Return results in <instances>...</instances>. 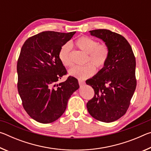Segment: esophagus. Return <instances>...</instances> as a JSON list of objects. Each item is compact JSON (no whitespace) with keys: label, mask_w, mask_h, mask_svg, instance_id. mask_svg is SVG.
<instances>
[{"label":"esophagus","mask_w":151,"mask_h":151,"mask_svg":"<svg viewBox=\"0 0 151 151\" xmlns=\"http://www.w3.org/2000/svg\"><path fill=\"white\" fill-rule=\"evenodd\" d=\"M78 84H79V85H80V86H83V85H84L85 84V82L84 81H82V80H80V79H79V80H78Z\"/></svg>","instance_id":"obj_1"}]
</instances>
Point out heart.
Returning <instances> with one entry per match:
<instances>
[{"instance_id": "b5f03b06", "label": "heart", "mask_w": 151, "mask_h": 151, "mask_svg": "<svg viewBox=\"0 0 151 151\" xmlns=\"http://www.w3.org/2000/svg\"><path fill=\"white\" fill-rule=\"evenodd\" d=\"M76 45L87 54L86 63H92L98 69H102L105 66L109 57V48L106 44H99L98 41L93 38L83 36L76 40ZM70 52L71 45L69 42H66L61 47L58 52V58L64 66L72 65ZM93 65L88 63L82 66H74L68 70V74L80 80L86 79L95 73L96 68Z\"/></svg>"}]
</instances>
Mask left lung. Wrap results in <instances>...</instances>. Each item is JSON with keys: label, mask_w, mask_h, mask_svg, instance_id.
Segmentation results:
<instances>
[{"label": "left lung", "mask_w": 151, "mask_h": 151, "mask_svg": "<svg viewBox=\"0 0 151 151\" xmlns=\"http://www.w3.org/2000/svg\"><path fill=\"white\" fill-rule=\"evenodd\" d=\"M89 32L108 46L109 57L105 66L86 81L94 91L86 107L93 118L111 122L123 116L129 109L137 86L136 60L131 45L122 35L106 29Z\"/></svg>", "instance_id": "obj_1"}]
</instances>
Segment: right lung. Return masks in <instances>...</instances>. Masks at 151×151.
<instances>
[{"label":"right lung","instance_id":"right-lung-1","mask_svg":"<svg viewBox=\"0 0 151 151\" xmlns=\"http://www.w3.org/2000/svg\"><path fill=\"white\" fill-rule=\"evenodd\" d=\"M75 32H40L29 37L20 50L18 91L27 114L40 123L57 121L65 112L70 96L79 88L78 80L71 76L56 84L67 73L58 52Z\"/></svg>","mask_w":151,"mask_h":151}]
</instances>
